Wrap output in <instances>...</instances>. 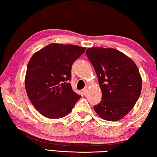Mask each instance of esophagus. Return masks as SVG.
<instances>
[{
    "label": "esophagus",
    "instance_id": "1",
    "mask_svg": "<svg viewBox=\"0 0 157 157\" xmlns=\"http://www.w3.org/2000/svg\"><path fill=\"white\" fill-rule=\"evenodd\" d=\"M87 90H88V88H87V87H85V88L83 89V91H82V92H83V94H84V95L86 94Z\"/></svg>",
    "mask_w": 157,
    "mask_h": 157
}]
</instances>
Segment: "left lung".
Here are the masks:
<instances>
[{"mask_svg": "<svg viewBox=\"0 0 157 157\" xmlns=\"http://www.w3.org/2000/svg\"><path fill=\"white\" fill-rule=\"evenodd\" d=\"M86 54L102 91V100L94 107L95 111L104 120H121L134 107L141 93L139 68L129 57L111 48H90Z\"/></svg>", "mask_w": 157, "mask_h": 157, "instance_id": "left-lung-1", "label": "left lung"}]
</instances>
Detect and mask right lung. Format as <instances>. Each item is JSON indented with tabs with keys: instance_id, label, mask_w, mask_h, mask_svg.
Returning <instances> with one entry per match:
<instances>
[{
	"instance_id": "obj_1",
	"label": "right lung",
	"mask_w": 157,
	"mask_h": 157,
	"mask_svg": "<svg viewBox=\"0 0 157 157\" xmlns=\"http://www.w3.org/2000/svg\"><path fill=\"white\" fill-rule=\"evenodd\" d=\"M86 48L50 44L34 53L28 63L26 93L41 115L50 119L63 118L72 111L81 96L71 87V67Z\"/></svg>"
}]
</instances>
